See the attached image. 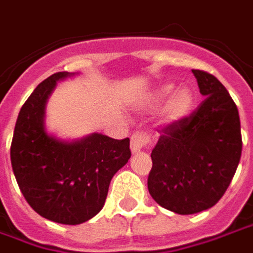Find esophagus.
<instances>
[{
    "mask_svg": "<svg viewBox=\"0 0 253 253\" xmlns=\"http://www.w3.org/2000/svg\"><path fill=\"white\" fill-rule=\"evenodd\" d=\"M149 143V137L146 132L135 131L131 135V153L135 154L141 152L143 146H146Z\"/></svg>",
    "mask_w": 253,
    "mask_h": 253,
    "instance_id": "34e87169",
    "label": "esophagus"
}]
</instances>
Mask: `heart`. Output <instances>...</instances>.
I'll use <instances>...</instances> for the list:
<instances>
[{"instance_id": "b5f03b06", "label": "heart", "mask_w": 253, "mask_h": 253, "mask_svg": "<svg viewBox=\"0 0 253 253\" xmlns=\"http://www.w3.org/2000/svg\"><path fill=\"white\" fill-rule=\"evenodd\" d=\"M164 103H167L163 110L164 122L168 125H175L190 115L195 105V94L188 86L176 89L173 84H163L149 94L145 107L154 110Z\"/></svg>"}]
</instances>
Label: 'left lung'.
<instances>
[{
    "label": "left lung",
    "instance_id": "8db88e82",
    "mask_svg": "<svg viewBox=\"0 0 253 253\" xmlns=\"http://www.w3.org/2000/svg\"><path fill=\"white\" fill-rule=\"evenodd\" d=\"M206 99L190 116L169 125L152 150L148 190L167 210L188 215L217 203L241 157L239 110L217 78L192 70Z\"/></svg>",
    "mask_w": 253,
    "mask_h": 253
}]
</instances>
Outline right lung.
<instances>
[{"instance_id": "1", "label": "right lung", "mask_w": 253, "mask_h": 253, "mask_svg": "<svg viewBox=\"0 0 253 253\" xmlns=\"http://www.w3.org/2000/svg\"><path fill=\"white\" fill-rule=\"evenodd\" d=\"M76 76L61 72L41 83L20 110L10 161L25 201L52 222L78 225L104 206L111 179L131 157L130 139L99 132L62 139L46 128V105L58 81Z\"/></svg>"}]
</instances>
